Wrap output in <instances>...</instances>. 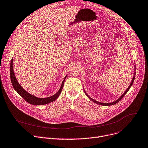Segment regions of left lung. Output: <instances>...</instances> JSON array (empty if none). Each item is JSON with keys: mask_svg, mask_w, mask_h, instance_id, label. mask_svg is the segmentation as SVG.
<instances>
[{"mask_svg": "<svg viewBox=\"0 0 148 148\" xmlns=\"http://www.w3.org/2000/svg\"><path fill=\"white\" fill-rule=\"evenodd\" d=\"M135 72L134 73V77H133V78H132V81H131V83L130 84V86H128V88H127V89L125 90V92L121 95V96L119 98V99H118L116 101H115V102H112V103H101V102H97V101H95V100H94V99H93L92 98H91L90 97H89L88 95H87V93L85 92V94L86 95V96L89 98V99L92 101H93V102H95V103H96V104H98V105H103V106H111V105H114V104H116V103H117V102H119L120 101H121V99H122V98L125 96V95L127 93V92L128 91V90L130 89V88L131 87V86H132V84H133V82H134V79H135Z\"/></svg>", "mask_w": 148, "mask_h": 148, "instance_id": "1", "label": "left lung"}]
</instances>
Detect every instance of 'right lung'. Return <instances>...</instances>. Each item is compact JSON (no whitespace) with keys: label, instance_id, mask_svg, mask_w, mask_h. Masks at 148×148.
<instances>
[{"label":"right lung","instance_id":"obj_1","mask_svg":"<svg viewBox=\"0 0 148 148\" xmlns=\"http://www.w3.org/2000/svg\"><path fill=\"white\" fill-rule=\"evenodd\" d=\"M13 59H12L11 60L10 67V74L11 82L12 83L14 89L17 92V93L21 97H23L24 98V99L26 102H27L28 103H29L31 105H46V104H47V103H49L55 101L59 96L60 94L62 92V89H63V87L64 85V81H65V79H66L67 75L66 76L64 80L63 81L60 89L56 94H55L54 95H53L52 96L45 97V98L37 97L34 96V95L29 93L26 90H25L18 82V81L15 77L14 73L13 71Z\"/></svg>","mask_w":148,"mask_h":148}]
</instances>
